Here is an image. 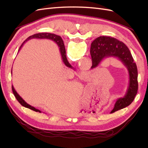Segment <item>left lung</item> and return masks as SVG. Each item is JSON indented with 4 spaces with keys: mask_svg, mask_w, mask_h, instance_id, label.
<instances>
[{
    "mask_svg": "<svg viewBox=\"0 0 148 148\" xmlns=\"http://www.w3.org/2000/svg\"><path fill=\"white\" fill-rule=\"evenodd\" d=\"M92 66L95 68L106 58H118L127 67L129 74V84L126 95L116 102L111 113L129 106L136 96L138 90V72L136 62L128 47L118 39L108 36H100L92 42L90 49Z\"/></svg>",
    "mask_w": 148,
    "mask_h": 148,
    "instance_id": "obj_1",
    "label": "left lung"
}]
</instances>
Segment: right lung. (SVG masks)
Segmentation results:
<instances>
[{"mask_svg":"<svg viewBox=\"0 0 148 148\" xmlns=\"http://www.w3.org/2000/svg\"><path fill=\"white\" fill-rule=\"evenodd\" d=\"M51 39V40H53V41H54L55 43H56V45H57L60 48V53H61L62 60H63V62H64L65 65L68 67L72 68V66L70 65V64H69V62L67 61V57H66V51H65L64 43V41H63V40L60 36L56 35V34H51V33L36 34H34V35L28 37V38L23 42V43L25 42V41H27V40H29V39ZM23 43L21 45L20 49L21 48V47L23 45ZM11 74H12V70H11ZM12 92H13L14 97H16V99H17L18 101L20 102V103L21 106L25 107V108H29L31 110H32V111H36V112H41V111H40V110L36 109L34 107L31 106L30 105L28 104L26 102H25V100L22 99L20 95H18L16 92V90H14V87L12 86Z\"/></svg>","mask_w":148,"mask_h":148,"instance_id":"add662e5","label":"right lung"}]
</instances>
